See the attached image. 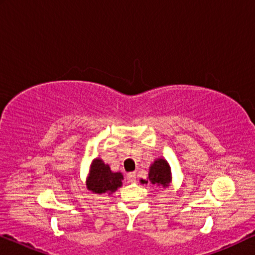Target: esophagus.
Segmentation results:
<instances>
[{
  "label": "esophagus",
  "mask_w": 255,
  "mask_h": 255,
  "mask_svg": "<svg viewBox=\"0 0 255 255\" xmlns=\"http://www.w3.org/2000/svg\"><path fill=\"white\" fill-rule=\"evenodd\" d=\"M128 182H135V173L134 172H131V173H128Z\"/></svg>",
  "instance_id": "esophagus-1"
}]
</instances>
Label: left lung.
Instances as JSON below:
<instances>
[{
  "label": "left lung",
  "mask_w": 255,
  "mask_h": 255,
  "mask_svg": "<svg viewBox=\"0 0 255 255\" xmlns=\"http://www.w3.org/2000/svg\"><path fill=\"white\" fill-rule=\"evenodd\" d=\"M148 180H140L141 183H152L159 188H167L172 183V169L166 159L156 158L148 169Z\"/></svg>",
  "instance_id": "left-lung-1"
}]
</instances>
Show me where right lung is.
<instances>
[{
	"label": "right lung",
	"mask_w": 255,
	"mask_h": 255,
	"mask_svg": "<svg viewBox=\"0 0 255 255\" xmlns=\"http://www.w3.org/2000/svg\"><path fill=\"white\" fill-rule=\"evenodd\" d=\"M123 174L113 172L102 159L95 158L90 163L88 177L86 180L87 189L93 194L111 195L123 186Z\"/></svg>",
	"instance_id": "add662e5"
}]
</instances>
